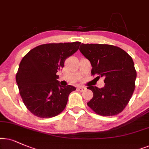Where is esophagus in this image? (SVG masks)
I'll return each instance as SVG.
<instances>
[{
	"mask_svg": "<svg viewBox=\"0 0 149 149\" xmlns=\"http://www.w3.org/2000/svg\"><path fill=\"white\" fill-rule=\"evenodd\" d=\"M77 88H78V90L79 91H80V92H83V91H84L86 89V87L84 86H78Z\"/></svg>",
	"mask_w": 149,
	"mask_h": 149,
	"instance_id": "esophagus-1",
	"label": "esophagus"
}]
</instances>
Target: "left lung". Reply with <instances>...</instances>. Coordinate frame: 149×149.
Masks as SVG:
<instances>
[{
  "mask_svg": "<svg viewBox=\"0 0 149 149\" xmlns=\"http://www.w3.org/2000/svg\"><path fill=\"white\" fill-rule=\"evenodd\" d=\"M80 51L90 61L92 75L105 78L103 88L87 87L93 93L87 105L102 116L119 114L135 89L136 71L132 58L120 47L108 44L82 43Z\"/></svg>",
  "mask_w": 149,
  "mask_h": 149,
  "instance_id": "left-lung-1",
  "label": "left lung"
}]
</instances>
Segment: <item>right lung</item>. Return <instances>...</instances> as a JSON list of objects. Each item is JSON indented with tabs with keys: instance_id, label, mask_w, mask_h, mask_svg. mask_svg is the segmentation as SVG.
Listing matches in <instances>:
<instances>
[{
	"instance_id": "right-lung-1",
	"label": "right lung",
	"mask_w": 149,
	"mask_h": 149,
	"mask_svg": "<svg viewBox=\"0 0 149 149\" xmlns=\"http://www.w3.org/2000/svg\"><path fill=\"white\" fill-rule=\"evenodd\" d=\"M80 42L47 43L30 50L19 63L16 82L28 110L40 118L56 116L66 107L68 97L76 88L62 86L56 73L65 59L78 50Z\"/></svg>"
}]
</instances>
